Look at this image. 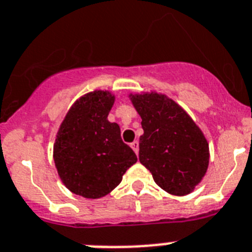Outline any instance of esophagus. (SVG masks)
<instances>
[{"label":"esophagus","mask_w":252,"mask_h":252,"mask_svg":"<svg viewBox=\"0 0 252 252\" xmlns=\"http://www.w3.org/2000/svg\"><path fill=\"white\" fill-rule=\"evenodd\" d=\"M130 147L133 148V151H134L135 153H138V151H139V142L138 141L132 142V143H130Z\"/></svg>","instance_id":"obj_1"}]
</instances>
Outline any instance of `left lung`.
I'll return each mask as SVG.
<instances>
[{"label":"left lung","mask_w":252,"mask_h":252,"mask_svg":"<svg viewBox=\"0 0 252 252\" xmlns=\"http://www.w3.org/2000/svg\"><path fill=\"white\" fill-rule=\"evenodd\" d=\"M142 118L139 161L161 189L187 195L207 172L209 146L191 118L174 100L157 93L130 95Z\"/></svg>","instance_id":"1"}]
</instances>
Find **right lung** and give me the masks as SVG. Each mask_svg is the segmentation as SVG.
<instances>
[{
	"label": "right lung",
	"mask_w": 252,
	"mask_h": 252,
	"mask_svg": "<svg viewBox=\"0 0 252 252\" xmlns=\"http://www.w3.org/2000/svg\"><path fill=\"white\" fill-rule=\"evenodd\" d=\"M114 97L94 91L72 105L57 134L53 157L67 189L89 199L105 196L118 187L137 156L108 120Z\"/></svg>",
	"instance_id": "1"
}]
</instances>
